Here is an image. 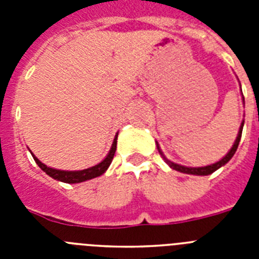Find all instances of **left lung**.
Wrapping results in <instances>:
<instances>
[{"label":"left lung","instance_id":"1","mask_svg":"<svg viewBox=\"0 0 259 259\" xmlns=\"http://www.w3.org/2000/svg\"><path fill=\"white\" fill-rule=\"evenodd\" d=\"M242 127H244V122L241 123V127H240V131H239V135H237V139L236 141H235V144H233V146L231 148L230 152L227 153V155L224 158H222L221 161L217 162V163L214 164H210V166H205V167H185V166H180V164H176V163H172V162H168L167 161V163L170 164V167H172L174 170L176 171H180V172H184V174H192V175H210V174H212L214 171H217L219 168V167L224 166V164L227 163L228 161H230L231 158L233 157V154L236 153L237 150V146H239V143H240V139H241V134H242ZM158 150H159V153L162 154L161 149H159V146H158ZM163 155V154H162Z\"/></svg>","mask_w":259,"mask_h":259}]
</instances>
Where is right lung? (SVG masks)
Masks as SVG:
<instances>
[{
	"instance_id": "add662e5",
	"label": "right lung",
	"mask_w": 259,
	"mask_h": 259,
	"mask_svg": "<svg viewBox=\"0 0 259 259\" xmlns=\"http://www.w3.org/2000/svg\"><path fill=\"white\" fill-rule=\"evenodd\" d=\"M116 139H118V135L115 136L114 139V143L113 146H111V149H110L109 154L107 157L105 158L104 161L101 163L96 164V166L91 167V168H87V170H81V171H61V170H54V168H50V167L45 166L42 162H40L35 155L32 154L33 159H35L36 163L38 164L41 170L47 172L48 175L52 176L53 179L59 180V182H63V183H68V184H72V183H81V182H85V180L89 179H93V178H97V176L102 175L105 171L107 170V167L110 166L111 161H113L114 154H115V150H116Z\"/></svg>"
}]
</instances>
